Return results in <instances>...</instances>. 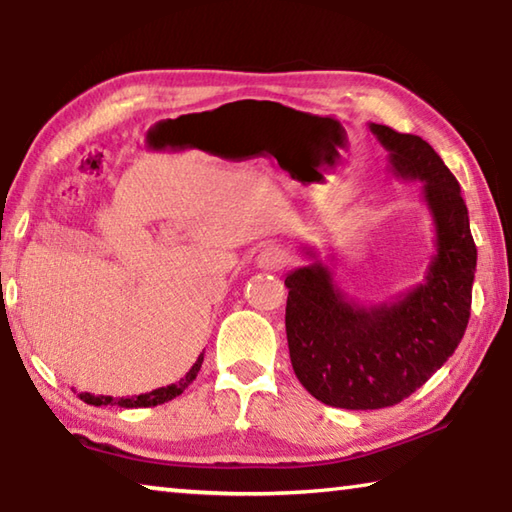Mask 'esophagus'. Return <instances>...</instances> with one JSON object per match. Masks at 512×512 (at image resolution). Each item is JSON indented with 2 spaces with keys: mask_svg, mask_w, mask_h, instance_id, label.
I'll return each mask as SVG.
<instances>
[{
  "mask_svg": "<svg viewBox=\"0 0 512 512\" xmlns=\"http://www.w3.org/2000/svg\"><path fill=\"white\" fill-rule=\"evenodd\" d=\"M289 262H291L289 250H284L280 246H266L264 250H259L257 255V266L264 268V271H282Z\"/></svg>",
  "mask_w": 512,
  "mask_h": 512,
  "instance_id": "obj_1",
  "label": "esophagus"
}]
</instances>
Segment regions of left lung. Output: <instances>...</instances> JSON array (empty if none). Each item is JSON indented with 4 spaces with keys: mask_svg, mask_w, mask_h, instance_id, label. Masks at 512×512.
Wrapping results in <instances>:
<instances>
[{
    "mask_svg": "<svg viewBox=\"0 0 512 512\" xmlns=\"http://www.w3.org/2000/svg\"><path fill=\"white\" fill-rule=\"evenodd\" d=\"M388 171L422 183L436 253L424 280L379 305H359L314 248L287 275V341L300 384L336 409H384L418 391L461 343L472 305L476 246L461 185L418 135L368 124ZM334 259V257H332Z\"/></svg>",
    "mask_w": 512,
    "mask_h": 512,
    "instance_id": "obj_1",
    "label": "left lung"
}]
</instances>
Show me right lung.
Listing matches in <instances>:
<instances>
[{"label": "right lung", "instance_id": "1", "mask_svg": "<svg viewBox=\"0 0 512 512\" xmlns=\"http://www.w3.org/2000/svg\"><path fill=\"white\" fill-rule=\"evenodd\" d=\"M201 363H203V354L196 359L194 366L189 368L187 375L180 379V381H176V384L155 388V391L144 393V395H137V397H121V400L115 402V404L124 406V409H140V406H158V404L169 402V400H173V397H178L180 393H183L189 384H192V381L198 375V370H201ZM79 397H81L83 402H88L92 406H108V404H112V397H108V395L103 397V395H92V393H79Z\"/></svg>", "mask_w": 512, "mask_h": 512}]
</instances>
